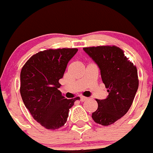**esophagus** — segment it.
<instances>
[{
    "label": "esophagus",
    "instance_id": "34e87169",
    "mask_svg": "<svg viewBox=\"0 0 153 153\" xmlns=\"http://www.w3.org/2000/svg\"><path fill=\"white\" fill-rule=\"evenodd\" d=\"M88 100V97H83V96L80 97V100H81V101H82V102H83V101H85V100Z\"/></svg>",
    "mask_w": 153,
    "mask_h": 153
}]
</instances>
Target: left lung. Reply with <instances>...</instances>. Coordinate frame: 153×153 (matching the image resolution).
<instances>
[{"mask_svg": "<svg viewBox=\"0 0 153 153\" xmlns=\"http://www.w3.org/2000/svg\"><path fill=\"white\" fill-rule=\"evenodd\" d=\"M97 65L108 96L96 100L98 107L92 114L97 123L109 126L127 113L139 87L137 67L115 46L83 48Z\"/></svg>", "mask_w": 153, "mask_h": 153, "instance_id": "1", "label": "left lung"}]
</instances>
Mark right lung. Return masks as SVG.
Returning a JSON list of instances; mask_svg holds the SVG:
<instances>
[{
  "instance_id": "right-lung-1",
  "label": "right lung",
  "mask_w": 153,
  "mask_h": 153,
  "mask_svg": "<svg viewBox=\"0 0 153 153\" xmlns=\"http://www.w3.org/2000/svg\"><path fill=\"white\" fill-rule=\"evenodd\" d=\"M78 49L41 51L25 63L20 72V94L33 119L48 130L64 126L69 109L79 97L65 98L59 90L68 62Z\"/></svg>"
}]
</instances>
